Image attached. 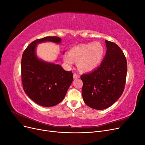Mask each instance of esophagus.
Returning <instances> with one entry per match:
<instances>
[{"instance_id":"1","label":"esophagus","mask_w":145,"mask_h":145,"mask_svg":"<svg viewBox=\"0 0 145 145\" xmlns=\"http://www.w3.org/2000/svg\"><path fill=\"white\" fill-rule=\"evenodd\" d=\"M73 77H74V78H77L79 77V76L77 75V74H76V73H74L73 74Z\"/></svg>"}]
</instances>
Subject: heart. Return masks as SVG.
<instances>
[{"label":"heart","instance_id":"obj_1","mask_svg":"<svg viewBox=\"0 0 145 145\" xmlns=\"http://www.w3.org/2000/svg\"><path fill=\"white\" fill-rule=\"evenodd\" d=\"M105 54V48L102 43L95 42L80 44L71 48L69 53L63 56L68 65L77 61L78 68L83 71H91L97 68L102 63Z\"/></svg>","mask_w":145,"mask_h":145}]
</instances>
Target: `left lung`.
<instances>
[{
    "label": "left lung",
    "mask_w": 145,
    "mask_h": 145,
    "mask_svg": "<svg viewBox=\"0 0 145 145\" xmlns=\"http://www.w3.org/2000/svg\"><path fill=\"white\" fill-rule=\"evenodd\" d=\"M106 53L100 67L89 73L83 74L82 97L91 108L105 109L120 97L124 91L127 62L120 48L105 40Z\"/></svg>",
    "instance_id": "1"
}]
</instances>
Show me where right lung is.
<instances>
[{
    "label": "right lung",
    "instance_id": "obj_1",
    "mask_svg": "<svg viewBox=\"0 0 145 145\" xmlns=\"http://www.w3.org/2000/svg\"><path fill=\"white\" fill-rule=\"evenodd\" d=\"M59 37H45L33 41L24 51L21 62L24 90L33 102L44 107L53 106L62 102L71 85L73 75L62 66L39 59L37 44L51 42L61 43Z\"/></svg>",
    "mask_w": 145,
    "mask_h": 145
}]
</instances>
